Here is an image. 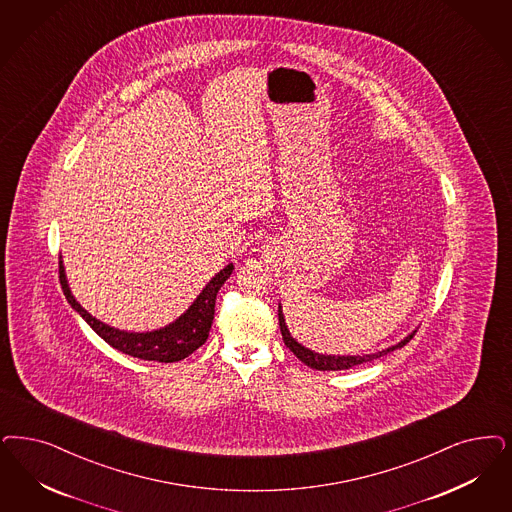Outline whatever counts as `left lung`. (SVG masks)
Segmentation results:
<instances>
[{"mask_svg":"<svg viewBox=\"0 0 512 512\" xmlns=\"http://www.w3.org/2000/svg\"><path fill=\"white\" fill-rule=\"evenodd\" d=\"M278 319H280V329H282L285 346H287L291 352L295 353L304 365H308L310 369H316V371H344V369H352L355 365L369 363V361H374V359H378V357H382V355H388V353L393 352V350L403 348L406 342H410V338L416 335V331H412V333L405 336L399 344L389 346V348L382 350V352L367 353V355H325V353H316L312 352V350H308V348H304L302 344H299V342L291 336L287 325H285L282 306H278Z\"/></svg>","mask_w":512,"mask_h":512,"instance_id":"left-lung-1","label":"left lung"}]
</instances>
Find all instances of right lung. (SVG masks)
<instances>
[{"label":"right lung","mask_w":512,"mask_h":512,"mask_svg":"<svg viewBox=\"0 0 512 512\" xmlns=\"http://www.w3.org/2000/svg\"><path fill=\"white\" fill-rule=\"evenodd\" d=\"M232 270H234V265L230 263L221 272H217L208 285L202 289V293L196 297L193 304L185 310V314H181L170 325L157 329V331H147V333H126V331H119L115 327H109L100 319L90 316L89 312L71 295L70 285L66 280L64 265H62V257L58 263L60 285H62L66 299L70 302L71 308L89 323L96 335L102 336L109 346H113L119 352L138 357L143 361H159V363L181 361V359L189 357L194 350H198L208 340L210 329H212L213 314H215L217 293H219L221 285L229 280Z\"/></svg>","instance_id":"obj_1"}]
</instances>
